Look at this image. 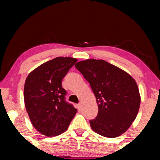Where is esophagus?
I'll return each mask as SVG.
<instances>
[{"instance_id":"obj_1","label":"esophagus","mask_w":160,"mask_h":160,"mask_svg":"<svg viewBox=\"0 0 160 160\" xmlns=\"http://www.w3.org/2000/svg\"><path fill=\"white\" fill-rule=\"evenodd\" d=\"M77 108L78 109V110H81V108H82V104L78 103V104L77 105Z\"/></svg>"}]
</instances>
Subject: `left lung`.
<instances>
[{
    "label": "left lung",
    "instance_id": "8db88e82",
    "mask_svg": "<svg viewBox=\"0 0 160 160\" xmlns=\"http://www.w3.org/2000/svg\"><path fill=\"white\" fill-rule=\"evenodd\" d=\"M75 67L89 83L96 98L98 113L91 128L106 138L125 132L137 117L141 95L130 74L102 60L80 61Z\"/></svg>",
    "mask_w": 160,
    "mask_h": 160
}]
</instances>
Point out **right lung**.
Masks as SVG:
<instances>
[{
  "mask_svg": "<svg viewBox=\"0 0 160 160\" xmlns=\"http://www.w3.org/2000/svg\"><path fill=\"white\" fill-rule=\"evenodd\" d=\"M77 59L58 57L30 72L24 87L25 108L32 126L53 137L67 130L77 109L65 100L62 81Z\"/></svg>",
  "mask_w": 160,
  "mask_h": 160,
  "instance_id": "1",
  "label": "right lung"
}]
</instances>
